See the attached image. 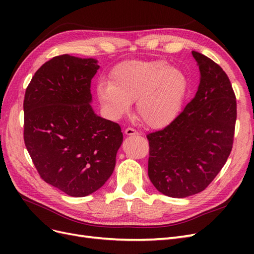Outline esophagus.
<instances>
[{"instance_id": "esophagus-1", "label": "esophagus", "mask_w": 254, "mask_h": 254, "mask_svg": "<svg viewBox=\"0 0 254 254\" xmlns=\"http://www.w3.org/2000/svg\"><path fill=\"white\" fill-rule=\"evenodd\" d=\"M125 134L126 135H135V134H139V132H137L136 130H134L132 128H126L125 129Z\"/></svg>"}]
</instances>
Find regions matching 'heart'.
Wrapping results in <instances>:
<instances>
[{"mask_svg":"<svg viewBox=\"0 0 254 254\" xmlns=\"http://www.w3.org/2000/svg\"><path fill=\"white\" fill-rule=\"evenodd\" d=\"M187 89V76L164 61L132 60L114 67L110 81L99 80L96 94L110 119L126 114L136 99V113L145 125L161 129L178 117Z\"/></svg>","mask_w":254,"mask_h":254,"instance_id":"heart-1","label":"heart"}]
</instances>
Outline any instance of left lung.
Masks as SVG:
<instances>
[{"mask_svg":"<svg viewBox=\"0 0 254 254\" xmlns=\"http://www.w3.org/2000/svg\"><path fill=\"white\" fill-rule=\"evenodd\" d=\"M200 71L195 97L163 130L149 133L148 176L160 193L184 198L202 191L227 162L236 99L225 71L193 51Z\"/></svg>","mask_w":254,"mask_h":254,"instance_id":"1","label":"left lung"}]
</instances>
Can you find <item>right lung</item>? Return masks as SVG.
<instances>
[{"label": "right lung", "instance_id": "add662e5", "mask_svg": "<svg viewBox=\"0 0 254 254\" xmlns=\"http://www.w3.org/2000/svg\"><path fill=\"white\" fill-rule=\"evenodd\" d=\"M93 58L56 56L25 92L24 142L41 178L68 196L84 197L112 175L123 142L121 127L92 108Z\"/></svg>", "mask_w": 254, "mask_h": 254}]
</instances>
